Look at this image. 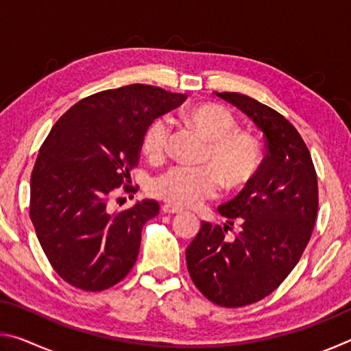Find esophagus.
I'll return each mask as SVG.
<instances>
[{"instance_id":"esophagus-1","label":"esophagus","mask_w":351,"mask_h":351,"mask_svg":"<svg viewBox=\"0 0 351 351\" xmlns=\"http://www.w3.org/2000/svg\"><path fill=\"white\" fill-rule=\"evenodd\" d=\"M161 210H162L164 213H180V212H181L180 209H178V207L171 206V204H162Z\"/></svg>"}]
</instances>
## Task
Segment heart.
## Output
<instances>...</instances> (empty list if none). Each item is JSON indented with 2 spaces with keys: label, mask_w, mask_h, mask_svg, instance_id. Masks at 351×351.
<instances>
[{
  "label": "heart",
  "mask_w": 351,
  "mask_h": 351,
  "mask_svg": "<svg viewBox=\"0 0 351 351\" xmlns=\"http://www.w3.org/2000/svg\"><path fill=\"white\" fill-rule=\"evenodd\" d=\"M187 125L207 142L201 158L204 167H173L152 182L153 197L176 207H192L212 197L221 181L226 190H240L257 178L261 164L258 142L237 132L232 112L215 104H201L184 112ZM169 128L161 117L148 123L141 150L150 161H159L167 150Z\"/></svg>",
  "instance_id": "obj_1"
}]
</instances>
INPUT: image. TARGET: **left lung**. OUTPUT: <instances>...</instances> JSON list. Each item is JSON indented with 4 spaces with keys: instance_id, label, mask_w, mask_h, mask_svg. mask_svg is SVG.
<instances>
[{
    "instance_id": "8db88e82",
    "label": "left lung",
    "mask_w": 351,
    "mask_h": 351,
    "mask_svg": "<svg viewBox=\"0 0 351 351\" xmlns=\"http://www.w3.org/2000/svg\"><path fill=\"white\" fill-rule=\"evenodd\" d=\"M247 116L265 136L266 158L257 178L218 207L219 226L203 221L186 249L189 274L207 299L219 306H245L271 294L304 254L317 215V176L304 139L282 114L239 93H215ZM230 229V228H229Z\"/></svg>"
}]
</instances>
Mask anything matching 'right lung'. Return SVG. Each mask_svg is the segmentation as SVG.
<instances>
[{
	"instance_id": "right-lung-1",
	"label": "right lung",
	"mask_w": 351,
	"mask_h": 351,
	"mask_svg": "<svg viewBox=\"0 0 351 351\" xmlns=\"http://www.w3.org/2000/svg\"><path fill=\"white\" fill-rule=\"evenodd\" d=\"M184 99L141 83L100 91L71 106L47 134L32 170L29 213L47 260L69 285L102 291L133 268L142 228L159 204L142 199L111 213L108 201L132 181L148 123Z\"/></svg>"
}]
</instances>
